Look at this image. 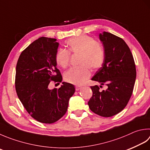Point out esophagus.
Instances as JSON below:
<instances>
[{"instance_id":"1","label":"esophagus","mask_w":150,"mask_h":150,"mask_svg":"<svg viewBox=\"0 0 150 150\" xmlns=\"http://www.w3.org/2000/svg\"><path fill=\"white\" fill-rule=\"evenodd\" d=\"M75 89H76V91H79V90L81 89V86H76Z\"/></svg>"}]
</instances>
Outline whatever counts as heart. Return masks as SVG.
<instances>
[{
	"mask_svg": "<svg viewBox=\"0 0 150 150\" xmlns=\"http://www.w3.org/2000/svg\"><path fill=\"white\" fill-rule=\"evenodd\" d=\"M68 50H59L55 55V61L59 66L66 68L69 64L70 53L79 55L80 67L71 68L64 73V79L67 82L83 84L91 75L90 69L95 70L103 65L104 59V50L101 45L87 35L70 38L67 42Z\"/></svg>",
	"mask_w": 150,
	"mask_h": 150,
	"instance_id": "heart-1",
	"label": "heart"
}]
</instances>
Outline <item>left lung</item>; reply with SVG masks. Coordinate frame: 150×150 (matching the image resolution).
<instances>
[{"instance_id":"left-lung-1","label":"left lung","mask_w":150,"mask_h":150,"mask_svg":"<svg viewBox=\"0 0 150 150\" xmlns=\"http://www.w3.org/2000/svg\"><path fill=\"white\" fill-rule=\"evenodd\" d=\"M104 49L103 65L91 78L98 86H91L93 95L88 102L90 110L103 117H112L125 108L136 80V67L131 50L122 38L108 32L99 35Z\"/></svg>"}]
</instances>
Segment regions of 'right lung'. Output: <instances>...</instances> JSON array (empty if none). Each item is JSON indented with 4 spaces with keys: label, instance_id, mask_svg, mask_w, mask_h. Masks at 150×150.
<instances>
[{
    "label": "right lung",
    "instance_id": "obj_1",
    "mask_svg": "<svg viewBox=\"0 0 150 150\" xmlns=\"http://www.w3.org/2000/svg\"><path fill=\"white\" fill-rule=\"evenodd\" d=\"M56 39L40 37L21 52L16 65V90L24 108L34 119L43 123L58 121L67 111L75 92L74 85L63 82L59 89H50L52 81L61 82L55 55Z\"/></svg>",
    "mask_w": 150,
    "mask_h": 150
}]
</instances>
